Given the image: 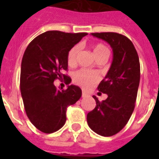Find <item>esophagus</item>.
Wrapping results in <instances>:
<instances>
[{"label": "esophagus", "instance_id": "obj_1", "mask_svg": "<svg viewBox=\"0 0 159 159\" xmlns=\"http://www.w3.org/2000/svg\"><path fill=\"white\" fill-rule=\"evenodd\" d=\"M87 96V93L86 92H85V91H82V97H86Z\"/></svg>", "mask_w": 159, "mask_h": 159}]
</instances>
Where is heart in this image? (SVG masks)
Masks as SVG:
<instances>
[{"mask_svg": "<svg viewBox=\"0 0 159 159\" xmlns=\"http://www.w3.org/2000/svg\"><path fill=\"white\" fill-rule=\"evenodd\" d=\"M80 48L78 45L73 46L67 54V63L70 66H73L77 63V56L79 53ZM92 51L97 60L107 59L110 55V50L103 43H96L92 45ZM101 79V76L97 72L87 69H80L74 72L73 81L75 83L84 88H89L98 82Z\"/></svg>", "mask_w": 159, "mask_h": 159, "instance_id": "b5f03b06", "label": "heart"}]
</instances>
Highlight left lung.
<instances>
[{
  "mask_svg": "<svg viewBox=\"0 0 159 159\" xmlns=\"http://www.w3.org/2000/svg\"><path fill=\"white\" fill-rule=\"evenodd\" d=\"M111 45L113 60L105 78L98 86L99 92L107 94L87 116L92 130L102 136H112L125 126L135 106L140 79V65L133 43L125 35L113 32L92 33Z\"/></svg>",
  "mask_w": 159,
  "mask_h": 159,
  "instance_id": "left-lung-1",
  "label": "left lung"
}]
</instances>
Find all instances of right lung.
<instances>
[{
  "label": "right lung",
  "mask_w": 159,
  "mask_h": 159,
  "mask_svg": "<svg viewBox=\"0 0 159 159\" xmlns=\"http://www.w3.org/2000/svg\"><path fill=\"white\" fill-rule=\"evenodd\" d=\"M87 33L47 31L31 41L24 53L20 70V92L30 120L39 130L50 134L66 122L68 106L82 97V90L74 85L66 90L57 88L56 79L67 84L71 78L62 74L67 70V54Z\"/></svg>",
  "instance_id": "1"
}]
</instances>
